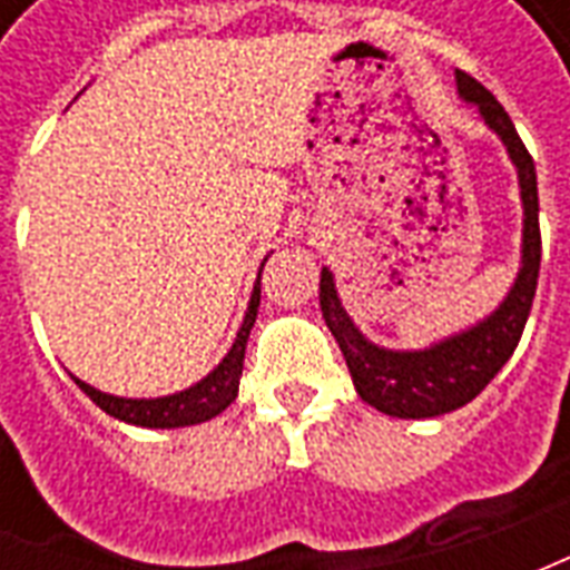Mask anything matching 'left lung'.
Returning a JSON list of instances; mask_svg holds the SVG:
<instances>
[{"label": "left lung", "mask_w": 570, "mask_h": 570, "mask_svg": "<svg viewBox=\"0 0 570 570\" xmlns=\"http://www.w3.org/2000/svg\"><path fill=\"white\" fill-rule=\"evenodd\" d=\"M454 79H458L461 97L470 104H479L485 125L501 137L510 158H513L515 170H519V188H522V204H525L522 268H519L510 296L503 298V305L491 314L489 321H482L461 335H452V338H445L428 351H384V347L366 342L338 302L333 274L323 268V321L345 354L360 400L384 412V415H394V419L445 415V412L466 406L473 396L482 394V387L501 372L507 360L513 357L522 330H525L531 302H534V289H538L540 223L534 161H531L522 137L515 134L507 109L491 97V91H485L464 69H458Z\"/></svg>", "instance_id": "obj_1"}]
</instances>
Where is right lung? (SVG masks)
<instances>
[{"mask_svg": "<svg viewBox=\"0 0 570 570\" xmlns=\"http://www.w3.org/2000/svg\"><path fill=\"white\" fill-rule=\"evenodd\" d=\"M259 293L262 284L256 281L253 296H249L247 317L240 323V333H237L232 351L225 354L223 363L207 379H200L188 391H179L174 396H158V400H125V396L104 394V391H97V387L79 382V379H76V384H79L85 394L91 396L97 406L104 409L106 415H112L118 421H128V424H137V428H188V424H200V421L216 419L223 409L235 403L240 372H244V351H247L249 330H253L256 311H259Z\"/></svg>", "mask_w": 570, "mask_h": 570, "instance_id": "1", "label": "right lung"}]
</instances>
